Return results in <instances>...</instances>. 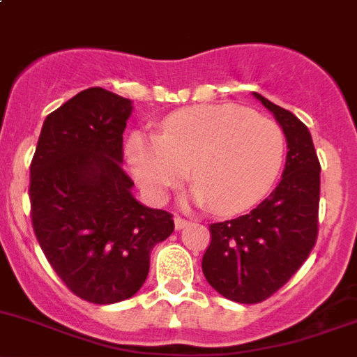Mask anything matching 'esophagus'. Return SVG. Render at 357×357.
Wrapping results in <instances>:
<instances>
[{
  "instance_id": "esophagus-1",
  "label": "esophagus",
  "mask_w": 357,
  "mask_h": 357,
  "mask_svg": "<svg viewBox=\"0 0 357 357\" xmlns=\"http://www.w3.org/2000/svg\"><path fill=\"white\" fill-rule=\"evenodd\" d=\"M188 223H190V221L185 220V218H183V216H176V218H174L176 230H181V228H185Z\"/></svg>"
}]
</instances>
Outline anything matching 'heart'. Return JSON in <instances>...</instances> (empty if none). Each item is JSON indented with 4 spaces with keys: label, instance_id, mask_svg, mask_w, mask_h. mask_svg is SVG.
Here are the masks:
<instances>
[{
    "label": "heart",
    "instance_id": "obj_1",
    "mask_svg": "<svg viewBox=\"0 0 357 357\" xmlns=\"http://www.w3.org/2000/svg\"><path fill=\"white\" fill-rule=\"evenodd\" d=\"M286 139L281 126L234 105H206L167 116L158 136L136 132L127 158L137 183L162 202L188 176L193 199L223 214L258 202L281 172Z\"/></svg>",
    "mask_w": 357,
    "mask_h": 357
}]
</instances>
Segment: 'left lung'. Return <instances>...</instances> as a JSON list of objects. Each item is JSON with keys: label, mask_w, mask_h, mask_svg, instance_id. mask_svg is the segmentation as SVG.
I'll return each mask as SVG.
<instances>
[{"label": "left lung", "mask_w": 357, "mask_h": 357, "mask_svg": "<svg viewBox=\"0 0 357 357\" xmlns=\"http://www.w3.org/2000/svg\"><path fill=\"white\" fill-rule=\"evenodd\" d=\"M252 96L281 123L288 155L281 183L261 204L209 225L202 272L220 295L238 303H259L278 293L309 258L319 230L321 164L309 129L288 109Z\"/></svg>", "instance_id": "8db88e82"}]
</instances>
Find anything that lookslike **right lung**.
I'll list each match as a JSON object with an SVG mask.
<instances>
[{
    "label": "right lung",
    "mask_w": 357,
    "mask_h": 357,
    "mask_svg": "<svg viewBox=\"0 0 357 357\" xmlns=\"http://www.w3.org/2000/svg\"><path fill=\"white\" fill-rule=\"evenodd\" d=\"M132 105L101 86L45 119L29 167L31 223L48 263L71 293L108 305L139 291L150 252L174 231L172 214L130 193L122 169Z\"/></svg>",
    "instance_id": "1"
}]
</instances>
